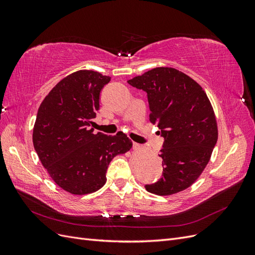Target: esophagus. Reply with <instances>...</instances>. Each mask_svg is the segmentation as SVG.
<instances>
[{
    "mask_svg": "<svg viewBox=\"0 0 255 255\" xmlns=\"http://www.w3.org/2000/svg\"><path fill=\"white\" fill-rule=\"evenodd\" d=\"M133 148H134V150H139V149L142 148V146H141L139 143L134 142V143H133Z\"/></svg>",
    "mask_w": 255,
    "mask_h": 255,
    "instance_id": "34e87169",
    "label": "esophagus"
}]
</instances>
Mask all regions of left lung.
Returning a JSON list of instances; mask_svg holds the SVG:
<instances>
[{
  "mask_svg": "<svg viewBox=\"0 0 255 255\" xmlns=\"http://www.w3.org/2000/svg\"><path fill=\"white\" fill-rule=\"evenodd\" d=\"M128 83L146 92L150 121L165 138L159 154L163 175L145 189L170 196L188 188L203 172L218 139L217 121L205 91L169 67L154 68Z\"/></svg>",
  "mask_w": 255,
  "mask_h": 255,
  "instance_id": "left-lung-1",
  "label": "left lung"
}]
</instances>
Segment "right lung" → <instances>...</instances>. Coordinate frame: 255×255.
Listing matches in <instances>:
<instances>
[{"instance_id":"right-lung-1","label":"right lung","mask_w":255,"mask_h":255,"mask_svg":"<svg viewBox=\"0 0 255 255\" xmlns=\"http://www.w3.org/2000/svg\"><path fill=\"white\" fill-rule=\"evenodd\" d=\"M110 81L97 71L73 72L56 84L38 110L34 148L52 180L70 194L99 190L111 160L133 145L125 134H94L90 128L100 109V92Z\"/></svg>"}]
</instances>
